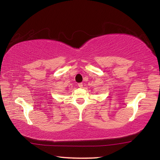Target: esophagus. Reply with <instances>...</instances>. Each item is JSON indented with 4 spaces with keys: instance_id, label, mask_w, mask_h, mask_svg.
Returning a JSON list of instances; mask_svg holds the SVG:
<instances>
[{
    "instance_id": "obj_1",
    "label": "esophagus",
    "mask_w": 160,
    "mask_h": 160,
    "mask_svg": "<svg viewBox=\"0 0 160 160\" xmlns=\"http://www.w3.org/2000/svg\"><path fill=\"white\" fill-rule=\"evenodd\" d=\"M82 86H83L82 83H79V84H78V87H79V88H82Z\"/></svg>"
}]
</instances>
